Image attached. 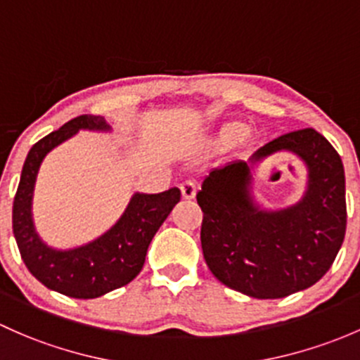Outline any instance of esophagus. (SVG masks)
I'll return each instance as SVG.
<instances>
[{"instance_id": "34e87169", "label": "esophagus", "mask_w": 360, "mask_h": 360, "mask_svg": "<svg viewBox=\"0 0 360 360\" xmlns=\"http://www.w3.org/2000/svg\"><path fill=\"white\" fill-rule=\"evenodd\" d=\"M179 190L184 200H193L196 196V184L193 181H184L179 186Z\"/></svg>"}]
</instances>
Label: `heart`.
<instances>
[{"mask_svg": "<svg viewBox=\"0 0 360 360\" xmlns=\"http://www.w3.org/2000/svg\"><path fill=\"white\" fill-rule=\"evenodd\" d=\"M250 131L245 129L241 122H226L217 131L212 132L203 143V148L207 151H222L233 145H243L248 141Z\"/></svg>", "mask_w": 360, "mask_h": 360, "instance_id": "1", "label": "heart"}]
</instances>
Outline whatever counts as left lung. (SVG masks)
<instances>
[{
  "instance_id": "left-lung-1",
  "label": "left lung",
  "mask_w": 360,
  "mask_h": 360,
  "mask_svg": "<svg viewBox=\"0 0 360 360\" xmlns=\"http://www.w3.org/2000/svg\"><path fill=\"white\" fill-rule=\"evenodd\" d=\"M281 150L306 165L308 184L298 202L269 210L255 198L252 176L266 158ZM196 200L203 210L207 266L222 285L253 298H283L316 285L345 238V170L316 129L288 132L248 160L212 169Z\"/></svg>"
}]
</instances>
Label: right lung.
Segmentation results:
<instances>
[{"label": "right lung", "mask_w": 360, "mask_h": 360, "mask_svg": "<svg viewBox=\"0 0 360 360\" xmlns=\"http://www.w3.org/2000/svg\"><path fill=\"white\" fill-rule=\"evenodd\" d=\"M79 131L112 132V127L105 117H75L29 150L13 200V236L22 260L37 281L67 297L88 300L127 285L139 274L151 240L181 200V191H136L122 215L103 234L79 247H50L34 226V188L46 155Z\"/></svg>", "instance_id": "1"}]
</instances>
